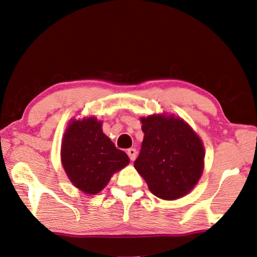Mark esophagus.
<instances>
[{"label":"esophagus","mask_w":257,"mask_h":257,"mask_svg":"<svg viewBox=\"0 0 257 257\" xmlns=\"http://www.w3.org/2000/svg\"><path fill=\"white\" fill-rule=\"evenodd\" d=\"M127 155H128V157H130L131 160H132V161L135 160L136 155H137L136 149H135V148H130V149H127Z\"/></svg>","instance_id":"1"}]
</instances>
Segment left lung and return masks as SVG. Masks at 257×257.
Listing matches in <instances>:
<instances>
[{
    "mask_svg": "<svg viewBox=\"0 0 257 257\" xmlns=\"http://www.w3.org/2000/svg\"><path fill=\"white\" fill-rule=\"evenodd\" d=\"M144 141L134 167L154 195L167 201L184 196L198 182L204 168L199 137L181 118L142 117Z\"/></svg>",
    "mask_w": 257,
    "mask_h": 257,
    "instance_id": "8db88e82",
    "label": "left lung"
}]
</instances>
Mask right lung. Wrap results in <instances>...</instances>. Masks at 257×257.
<instances>
[{
	"label": "right lung",
	"mask_w": 257,
	"mask_h": 257,
	"mask_svg": "<svg viewBox=\"0 0 257 257\" xmlns=\"http://www.w3.org/2000/svg\"><path fill=\"white\" fill-rule=\"evenodd\" d=\"M61 159L71 182L87 194L101 191L112 174L130 162L127 155L102 133L101 122L95 117L68 124Z\"/></svg>",
	"instance_id": "obj_1"
}]
</instances>
